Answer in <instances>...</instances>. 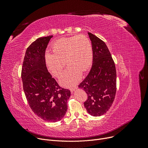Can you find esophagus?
Here are the masks:
<instances>
[{"label": "esophagus", "instance_id": "obj_1", "mask_svg": "<svg viewBox=\"0 0 148 148\" xmlns=\"http://www.w3.org/2000/svg\"><path fill=\"white\" fill-rule=\"evenodd\" d=\"M77 88H78V87H77V86H76V87H74V88H71V89H70V91H71L72 93L75 90V89H77Z\"/></svg>", "mask_w": 148, "mask_h": 148}]
</instances>
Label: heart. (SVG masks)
Masks as SVG:
<instances>
[{"mask_svg": "<svg viewBox=\"0 0 148 148\" xmlns=\"http://www.w3.org/2000/svg\"><path fill=\"white\" fill-rule=\"evenodd\" d=\"M53 53H45V61L49 71L55 77H59L65 67L68 66L60 79L65 87L74 86L82 77V71H86L93 60L92 47L89 39L80 35L62 38L52 45Z\"/></svg>", "mask_w": 148, "mask_h": 148, "instance_id": "1", "label": "heart"}]
</instances>
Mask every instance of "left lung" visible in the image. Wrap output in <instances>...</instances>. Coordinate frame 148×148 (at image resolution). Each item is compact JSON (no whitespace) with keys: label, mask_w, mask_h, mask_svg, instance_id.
I'll return each instance as SVG.
<instances>
[{"label":"left lung","mask_w":148,"mask_h":148,"mask_svg":"<svg viewBox=\"0 0 148 148\" xmlns=\"http://www.w3.org/2000/svg\"><path fill=\"white\" fill-rule=\"evenodd\" d=\"M93 50L90 71L79 85L88 94L84 106L89 114L100 116L112 106L116 92V71L111 54L104 41L88 32Z\"/></svg>","instance_id":"8db88e82"}]
</instances>
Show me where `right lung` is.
I'll list each match as a JSON object with an SVG mask.
<instances>
[{
    "instance_id": "1",
    "label": "right lung",
    "mask_w": 148,
    "mask_h": 148,
    "mask_svg": "<svg viewBox=\"0 0 148 148\" xmlns=\"http://www.w3.org/2000/svg\"><path fill=\"white\" fill-rule=\"evenodd\" d=\"M52 37L39 38L27 49L21 79L32 110L44 121L55 122L64 117L71 92L61 88L47 68L45 52Z\"/></svg>"
}]
</instances>
